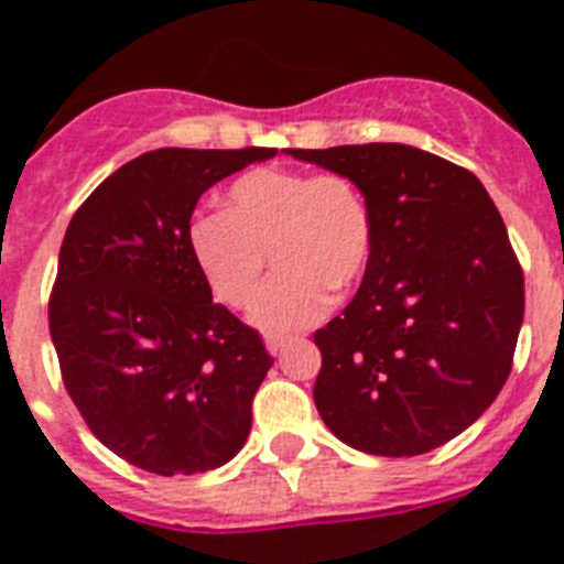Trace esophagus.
Returning a JSON list of instances; mask_svg holds the SVG:
<instances>
[{
  "label": "esophagus",
  "mask_w": 564,
  "mask_h": 564,
  "mask_svg": "<svg viewBox=\"0 0 564 564\" xmlns=\"http://www.w3.org/2000/svg\"><path fill=\"white\" fill-rule=\"evenodd\" d=\"M285 344H288L285 336H268L265 338V347H268V352H271V356H279V352L285 350Z\"/></svg>",
  "instance_id": "obj_1"
}]
</instances>
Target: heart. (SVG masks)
Masks as SVG:
<instances>
[{
    "label": "heart",
    "instance_id": "heart-1",
    "mask_svg": "<svg viewBox=\"0 0 564 564\" xmlns=\"http://www.w3.org/2000/svg\"><path fill=\"white\" fill-rule=\"evenodd\" d=\"M186 242L208 291L228 307L251 305L271 253L279 273L251 322L293 333L330 311L333 291L358 285L370 262L372 217L347 174L259 166L226 188L223 214L188 223Z\"/></svg>",
    "mask_w": 564,
    "mask_h": 564
}]
</instances>
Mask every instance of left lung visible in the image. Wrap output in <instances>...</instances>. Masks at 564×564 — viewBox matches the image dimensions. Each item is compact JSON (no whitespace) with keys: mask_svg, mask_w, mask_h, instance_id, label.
<instances>
[{"mask_svg":"<svg viewBox=\"0 0 564 564\" xmlns=\"http://www.w3.org/2000/svg\"><path fill=\"white\" fill-rule=\"evenodd\" d=\"M288 154L347 174L372 217L361 288L313 336L318 415L367 455L437 449L511 372L525 282L500 212L475 174L406 143Z\"/></svg>","mask_w":564,"mask_h":564,"instance_id":"8db88e82","label":"left lung"}]
</instances>
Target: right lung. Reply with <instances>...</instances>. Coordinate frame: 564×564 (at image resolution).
Returning <instances> with one entry per match:
<instances>
[{
  "mask_svg": "<svg viewBox=\"0 0 564 564\" xmlns=\"http://www.w3.org/2000/svg\"><path fill=\"white\" fill-rule=\"evenodd\" d=\"M276 149H154L82 203L58 253L50 336L89 432L152 475L220 468L251 432L273 358L197 273L200 194Z\"/></svg>",
  "mask_w": 564,
  "mask_h": 564,
  "instance_id": "right-lung-1",
  "label": "right lung"
}]
</instances>
